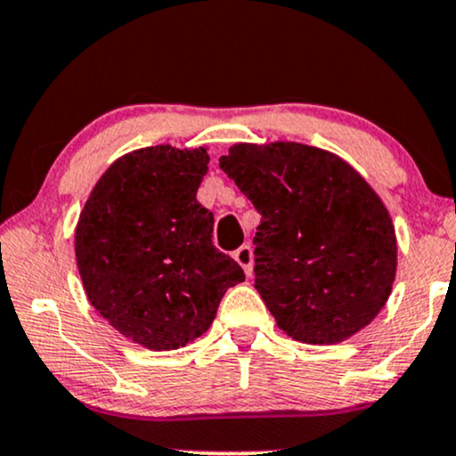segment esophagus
Returning <instances> with one entry per match:
<instances>
[{"label":"esophagus","instance_id":"obj_1","mask_svg":"<svg viewBox=\"0 0 456 456\" xmlns=\"http://www.w3.org/2000/svg\"><path fill=\"white\" fill-rule=\"evenodd\" d=\"M233 259L238 261L240 265H242L244 272H246V276L253 274V248H250L248 244L240 246V248L233 253Z\"/></svg>","mask_w":456,"mask_h":456}]
</instances>
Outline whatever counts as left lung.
Returning <instances> with one entry per match:
<instances>
[{
	"mask_svg": "<svg viewBox=\"0 0 456 456\" xmlns=\"http://www.w3.org/2000/svg\"><path fill=\"white\" fill-rule=\"evenodd\" d=\"M218 165L261 214L255 289L287 337L337 345L369 326L396 276L390 212L349 162L296 143H235Z\"/></svg>",
	"mask_w": 456,
	"mask_h": 456,
	"instance_id": "left-lung-1",
	"label": "left lung"
}]
</instances>
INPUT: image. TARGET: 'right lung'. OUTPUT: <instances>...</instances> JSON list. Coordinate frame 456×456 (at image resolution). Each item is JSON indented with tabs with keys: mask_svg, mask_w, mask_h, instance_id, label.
I'll list each match as a JSON object with an SVG mask.
<instances>
[{
	"mask_svg": "<svg viewBox=\"0 0 456 456\" xmlns=\"http://www.w3.org/2000/svg\"><path fill=\"white\" fill-rule=\"evenodd\" d=\"M208 162L206 145L133 150L104 171L78 214L75 255L87 300L151 352L208 332L224 291L244 281L214 248V216L197 201Z\"/></svg>",
	"mask_w": 456,
	"mask_h": 456,
	"instance_id": "1",
	"label": "right lung"
}]
</instances>
